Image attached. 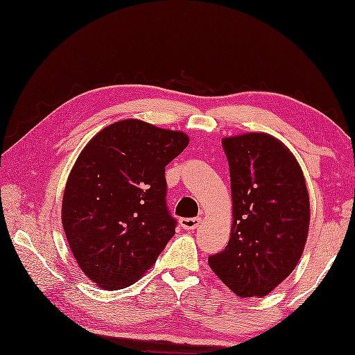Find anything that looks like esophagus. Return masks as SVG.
I'll use <instances>...</instances> for the list:
<instances>
[{
  "label": "esophagus",
  "instance_id": "obj_1",
  "mask_svg": "<svg viewBox=\"0 0 355 355\" xmlns=\"http://www.w3.org/2000/svg\"><path fill=\"white\" fill-rule=\"evenodd\" d=\"M201 224V218H183L180 219V225L184 230H195Z\"/></svg>",
  "mask_w": 355,
  "mask_h": 355
}]
</instances>
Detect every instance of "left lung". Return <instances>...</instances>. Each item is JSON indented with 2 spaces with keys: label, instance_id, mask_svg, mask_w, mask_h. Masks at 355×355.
Masks as SVG:
<instances>
[{
  "label": "left lung",
  "instance_id": "obj_1",
  "mask_svg": "<svg viewBox=\"0 0 355 355\" xmlns=\"http://www.w3.org/2000/svg\"><path fill=\"white\" fill-rule=\"evenodd\" d=\"M230 164L233 225L209 266L242 298L266 296L292 274L306 246L310 201L302 169L266 133L222 139Z\"/></svg>",
  "mask_w": 355,
  "mask_h": 355
}]
</instances>
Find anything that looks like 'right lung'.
<instances>
[{
	"mask_svg": "<svg viewBox=\"0 0 355 355\" xmlns=\"http://www.w3.org/2000/svg\"><path fill=\"white\" fill-rule=\"evenodd\" d=\"M187 145L183 131L123 119L80 153L66 181L62 222L78 266L96 286H131L175 234L164 166Z\"/></svg>",
	"mask_w": 355,
	"mask_h": 355,
	"instance_id": "right-lung-1",
	"label": "right lung"
}]
</instances>
